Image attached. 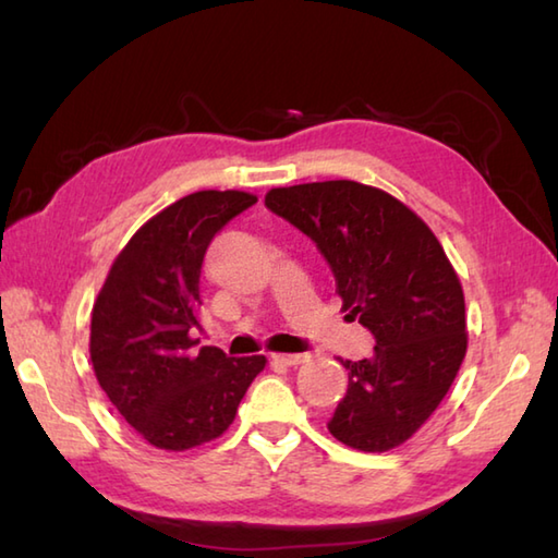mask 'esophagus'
Returning a JSON list of instances; mask_svg holds the SVG:
<instances>
[{
    "label": "esophagus",
    "instance_id": "1",
    "mask_svg": "<svg viewBox=\"0 0 558 558\" xmlns=\"http://www.w3.org/2000/svg\"><path fill=\"white\" fill-rule=\"evenodd\" d=\"M312 354L310 352H294V354H272V360L286 364V366H298V364H304L310 362Z\"/></svg>",
    "mask_w": 558,
    "mask_h": 558
}]
</instances>
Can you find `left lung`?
Listing matches in <instances>:
<instances>
[{
  "label": "left lung",
  "instance_id": "left-lung-1",
  "mask_svg": "<svg viewBox=\"0 0 558 558\" xmlns=\"http://www.w3.org/2000/svg\"><path fill=\"white\" fill-rule=\"evenodd\" d=\"M266 208L316 244L342 310L376 340L372 357L340 360L348 393L328 432L366 453L408 441L468 350L465 298L444 246L398 198L350 180L270 189Z\"/></svg>",
  "mask_w": 558,
  "mask_h": 558
}]
</instances>
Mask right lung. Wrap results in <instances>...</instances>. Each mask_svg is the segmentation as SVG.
Returning a JSON list of instances; mask_svg holds the SVG:
<instances>
[{"mask_svg":"<svg viewBox=\"0 0 558 558\" xmlns=\"http://www.w3.org/2000/svg\"><path fill=\"white\" fill-rule=\"evenodd\" d=\"M254 204L256 196L244 192L174 201L129 240L93 306L98 384L150 446L186 450L218 438L266 366L264 354L192 350L204 256L213 236Z\"/></svg>","mask_w":558,"mask_h":558,"instance_id":"obj_1","label":"right lung"}]
</instances>
